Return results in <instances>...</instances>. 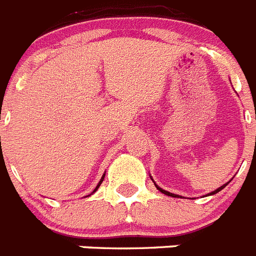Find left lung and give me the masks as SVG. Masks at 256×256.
I'll list each match as a JSON object with an SVG mask.
<instances>
[{"label":"left lung","mask_w":256,"mask_h":256,"mask_svg":"<svg viewBox=\"0 0 256 256\" xmlns=\"http://www.w3.org/2000/svg\"><path fill=\"white\" fill-rule=\"evenodd\" d=\"M151 180H152V178H151ZM152 182H154V180H152ZM154 183H155V182H154ZM227 183H230V182H227ZM227 183H226V184H223V186H220V187H219V188H216V191H212V192H210L209 195H216V192L222 191V190H223V188H224V187H226V186H227ZM155 186H156V188L159 190V191H160V192H162V194H164V195H166V196H172V198H180V195H176V194H172V192H168V191H165V190L160 188V187H159V186H158V184H156V183H155Z\"/></svg>","instance_id":"left-lung-1"}]
</instances>
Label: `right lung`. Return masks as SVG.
Listing matches in <instances>:
<instances>
[{"label": "right lung", "instance_id": "add662e5", "mask_svg": "<svg viewBox=\"0 0 256 256\" xmlns=\"http://www.w3.org/2000/svg\"><path fill=\"white\" fill-rule=\"evenodd\" d=\"M104 178H105V174H104L102 177H101L100 182H98V184H97V186H96V188H94V192H92V194H94V192H96V191H97V190H98V187H100V186H101V183H102ZM92 194H91V195H92ZM91 195H88V196H91ZM86 198H87V196H86Z\"/></svg>", "mask_w": 256, "mask_h": 256}]
</instances>
